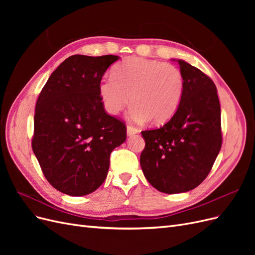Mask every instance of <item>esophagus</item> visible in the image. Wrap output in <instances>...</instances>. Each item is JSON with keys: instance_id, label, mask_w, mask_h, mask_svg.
<instances>
[{"instance_id": "34e87169", "label": "esophagus", "mask_w": 255, "mask_h": 255, "mask_svg": "<svg viewBox=\"0 0 255 255\" xmlns=\"http://www.w3.org/2000/svg\"><path fill=\"white\" fill-rule=\"evenodd\" d=\"M138 132H139V130H138V128H135V127H133V126L128 125V126L127 127V133H128V136H130V135H134V134H137Z\"/></svg>"}]
</instances>
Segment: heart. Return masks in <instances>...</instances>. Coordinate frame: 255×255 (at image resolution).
Wrapping results in <instances>:
<instances>
[{
  "label": "heart",
  "instance_id": "obj_1",
  "mask_svg": "<svg viewBox=\"0 0 255 255\" xmlns=\"http://www.w3.org/2000/svg\"><path fill=\"white\" fill-rule=\"evenodd\" d=\"M98 91L104 110L116 116L128 105L129 118L163 125L179 110L185 91V79L176 66L157 60L128 57L103 75Z\"/></svg>",
  "mask_w": 255,
  "mask_h": 255
}]
</instances>
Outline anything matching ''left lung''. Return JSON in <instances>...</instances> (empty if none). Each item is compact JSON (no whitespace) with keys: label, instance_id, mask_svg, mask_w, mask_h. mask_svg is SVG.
<instances>
[{"label":"left lung","instance_id":"1","mask_svg":"<svg viewBox=\"0 0 255 255\" xmlns=\"http://www.w3.org/2000/svg\"><path fill=\"white\" fill-rule=\"evenodd\" d=\"M185 79L179 110L165 126L142 130L140 166L145 179L165 194L196 188L212 170L221 149V112L214 82L198 68L177 60Z\"/></svg>","mask_w":255,"mask_h":255}]
</instances>
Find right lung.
Returning <instances> with one entry per match:
<instances>
[{"instance_id": "right-lung-1", "label": "right lung", "mask_w": 255, "mask_h": 255, "mask_svg": "<svg viewBox=\"0 0 255 255\" xmlns=\"http://www.w3.org/2000/svg\"><path fill=\"white\" fill-rule=\"evenodd\" d=\"M118 58L68 57L38 97L32 148L45 179L66 195L85 196L101 186L112 151L127 139L125 122L105 112L98 91Z\"/></svg>"}]
</instances>
